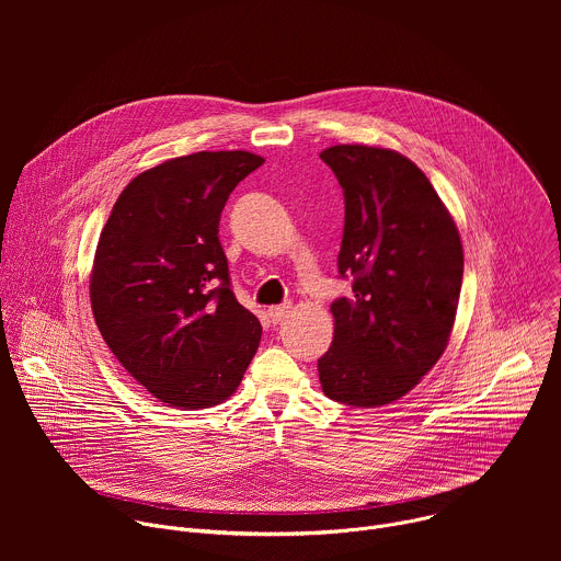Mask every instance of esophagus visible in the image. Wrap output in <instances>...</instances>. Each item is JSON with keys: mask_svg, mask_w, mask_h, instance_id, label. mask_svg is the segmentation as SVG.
I'll return each instance as SVG.
<instances>
[{"mask_svg": "<svg viewBox=\"0 0 561 561\" xmlns=\"http://www.w3.org/2000/svg\"><path fill=\"white\" fill-rule=\"evenodd\" d=\"M288 312H290V306H288V304L271 306V308H268V317H271V322H273V324H279L282 319H286V317H288Z\"/></svg>", "mask_w": 561, "mask_h": 561, "instance_id": "1", "label": "esophagus"}]
</instances>
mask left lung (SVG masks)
Wrapping results in <instances>:
<instances>
[{"mask_svg": "<svg viewBox=\"0 0 561 561\" xmlns=\"http://www.w3.org/2000/svg\"><path fill=\"white\" fill-rule=\"evenodd\" d=\"M344 191L335 335L317 359L327 397L357 409L413 390L446 351L463 275L459 230L428 178L390 148L340 144L319 154Z\"/></svg>", "mask_w": 561, "mask_h": 561, "instance_id": "obj_1", "label": "left lung"}]
</instances>
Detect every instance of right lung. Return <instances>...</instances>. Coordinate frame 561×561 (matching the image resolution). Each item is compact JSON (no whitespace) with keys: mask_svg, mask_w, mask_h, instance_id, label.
Segmentation results:
<instances>
[{"mask_svg":"<svg viewBox=\"0 0 561 561\" xmlns=\"http://www.w3.org/2000/svg\"><path fill=\"white\" fill-rule=\"evenodd\" d=\"M264 164L247 150H202L137 175L117 197L91 273L95 324L159 402L208 409L242 381L262 340L239 304L219 244L232 188Z\"/></svg>","mask_w":561,"mask_h":561,"instance_id":"add662e5","label":"right lung"}]
</instances>
